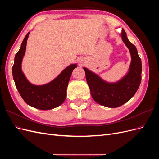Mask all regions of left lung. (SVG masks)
Instances as JSON below:
<instances>
[{
	"mask_svg": "<svg viewBox=\"0 0 159 159\" xmlns=\"http://www.w3.org/2000/svg\"><path fill=\"white\" fill-rule=\"evenodd\" d=\"M121 36L131 56L128 73L121 80L109 83L88 68H84L93 99L98 103L110 108L121 106L131 99L137 92L141 81L142 64L136 47L128 40L123 28Z\"/></svg>",
	"mask_w": 159,
	"mask_h": 159,
	"instance_id": "1",
	"label": "left lung"
}]
</instances>
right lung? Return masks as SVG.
<instances>
[{"instance_id":"add662e5","label":"right lung","mask_w":159,"mask_h":159,"mask_svg":"<svg viewBox=\"0 0 159 159\" xmlns=\"http://www.w3.org/2000/svg\"><path fill=\"white\" fill-rule=\"evenodd\" d=\"M28 32L22 42L20 50L14 57L12 76L16 87L24 101L30 106L41 110H50L64 103L66 98V90L75 64L67 67L50 83L36 85L30 83L22 71L21 64L25 56Z\"/></svg>"}]
</instances>
